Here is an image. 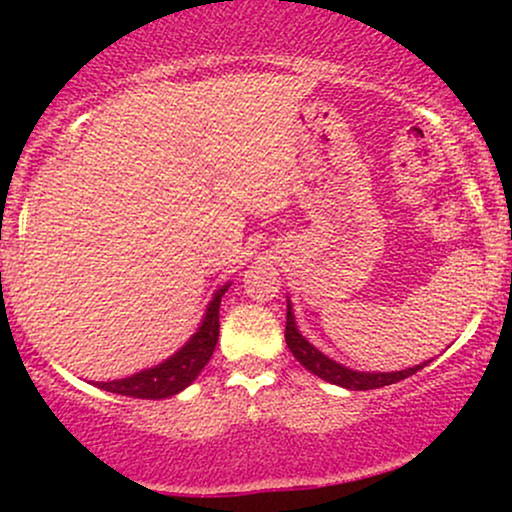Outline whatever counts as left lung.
<instances>
[{"label": "left lung", "mask_w": 512, "mask_h": 512, "mask_svg": "<svg viewBox=\"0 0 512 512\" xmlns=\"http://www.w3.org/2000/svg\"><path fill=\"white\" fill-rule=\"evenodd\" d=\"M286 344H289L291 354L296 356V361L301 363L303 368H308L310 373H315L317 378L327 380V383L346 387V390H375V387L399 383V380L414 375L416 370L428 366L426 361L421 363V366L395 370V373H363V370L346 368L342 363L332 361L330 356L322 354V351H317L315 346L310 344L301 332H298L296 317H293V310H291V301H286Z\"/></svg>", "instance_id": "1"}]
</instances>
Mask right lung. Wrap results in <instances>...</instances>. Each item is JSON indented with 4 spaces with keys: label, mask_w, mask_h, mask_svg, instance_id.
Instances as JSON below:
<instances>
[{
    "label": "right lung",
    "mask_w": 512,
    "mask_h": 512,
    "mask_svg": "<svg viewBox=\"0 0 512 512\" xmlns=\"http://www.w3.org/2000/svg\"><path fill=\"white\" fill-rule=\"evenodd\" d=\"M228 286H221L214 293L207 305V313L202 317V325L192 334L190 342L175 351L173 356L158 363L154 368L139 370V373L129 375V378L108 380V383H96L101 390L115 392V395L139 397V399H163L173 397L185 390L187 385L195 383V378L207 366L211 354H214L216 342H219V308L221 296L228 291Z\"/></svg>",
    "instance_id": "add662e5"
}]
</instances>
